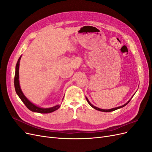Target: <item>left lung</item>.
<instances>
[{
  "mask_svg": "<svg viewBox=\"0 0 152 152\" xmlns=\"http://www.w3.org/2000/svg\"><path fill=\"white\" fill-rule=\"evenodd\" d=\"M132 98H131V99H132ZM86 99H87V103H88L90 104V106H91V107H93V108H94V109H96V110H99V111H101V112H112V111H114V110H117V109H118V108H122V107H125L126 105H127V104L129 103V102L130 101H131V99H129V101H128V102H127L126 104H124V105H122V106H121V107H117V108H113L109 109V110H104V109H101V108H99L96 107H94V105H93V104H92L89 102V101L88 100V99H87L86 97Z\"/></svg>",
  "mask_w": 152,
  "mask_h": 152,
  "instance_id": "left-lung-1",
  "label": "left lung"
}]
</instances>
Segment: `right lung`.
Instances as JSON below:
<instances>
[{"label": "right lung", "instance_id": "obj_1", "mask_svg": "<svg viewBox=\"0 0 152 152\" xmlns=\"http://www.w3.org/2000/svg\"><path fill=\"white\" fill-rule=\"evenodd\" d=\"M21 58V56L20 57L19 59H18V61L16 63V72H15V87L16 94L18 95L21 100L25 104L26 107L32 112L40 113H49L58 110L59 107H60V105L58 104L56 106H55V107H53L51 108H40L39 107H37L36 105L31 103L30 101L26 98V96L24 95V94L23 93V92L20 88V82H19V66H20V61Z\"/></svg>", "mask_w": 152, "mask_h": 152}]
</instances>
